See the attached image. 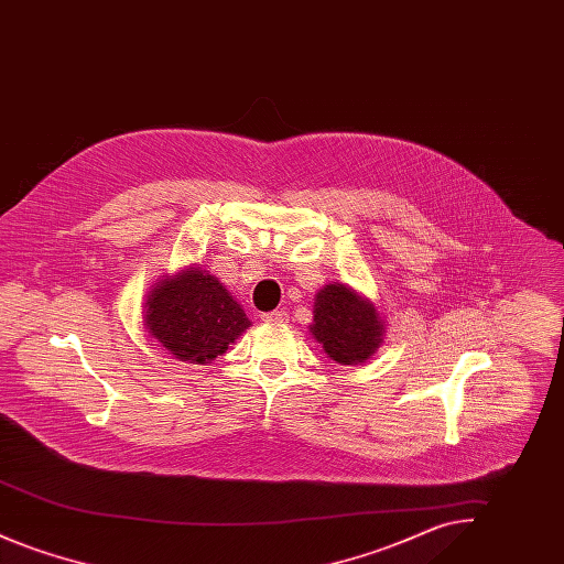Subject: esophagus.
<instances>
[{
  "label": "esophagus",
  "mask_w": 564,
  "mask_h": 564,
  "mask_svg": "<svg viewBox=\"0 0 564 564\" xmlns=\"http://www.w3.org/2000/svg\"><path fill=\"white\" fill-rule=\"evenodd\" d=\"M262 322L264 323H288V313L285 311H272V313H267V315H262Z\"/></svg>",
  "instance_id": "1"
}]
</instances>
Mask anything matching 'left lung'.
Wrapping results in <instances>:
<instances>
[{"label": "left lung", "instance_id": "left-lung-1", "mask_svg": "<svg viewBox=\"0 0 564 564\" xmlns=\"http://www.w3.org/2000/svg\"><path fill=\"white\" fill-rule=\"evenodd\" d=\"M313 338L340 366L364 364L382 345L384 322L372 300L345 283H329L315 294Z\"/></svg>", "mask_w": 564, "mask_h": 564}]
</instances>
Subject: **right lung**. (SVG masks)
I'll return each instance as SVG.
<instances>
[{
    "mask_svg": "<svg viewBox=\"0 0 564 564\" xmlns=\"http://www.w3.org/2000/svg\"><path fill=\"white\" fill-rule=\"evenodd\" d=\"M143 323L164 350L189 364H212L251 325L226 285L200 267L154 283Z\"/></svg>",
    "mask_w": 564,
    "mask_h": 564,
    "instance_id": "add662e5",
    "label": "right lung"
}]
</instances>
